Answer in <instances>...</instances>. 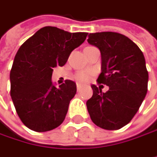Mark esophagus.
Returning a JSON list of instances; mask_svg holds the SVG:
<instances>
[{"label": "esophagus", "instance_id": "obj_1", "mask_svg": "<svg viewBox=\"0 0 157 157\" xmlns=\"http://www.w3.org/2000/svg\"><path fill=\"white\" fill-rule=\"evenodd\" d=\"M81 89H82V86L80 84H77V90H78V91H80Z\"/></svg>", "mask_w": 157, "mask_h": 157}]
</instances>
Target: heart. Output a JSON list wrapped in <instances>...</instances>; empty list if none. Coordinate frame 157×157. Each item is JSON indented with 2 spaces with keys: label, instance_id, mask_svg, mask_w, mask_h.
Here are the masks:
<instances>
[{
  "label": "heart",
  "instance_id": "heart-1",
  "mask_svg": "<svg viewBox=\"0 0 157 157\" xmlns=\"http://www.w3.org/2000/svg\"><path fill=\"white\" fill-rule=\"evenodd\" d=\"M90 76H91V73L89 72V71H80V72L76 74L75 78L78 82H83L84 83V82H87V81L90 80Z\"/></svg>",
  "mask_w": 157,
  "mask_h": 157
}]
</instances>
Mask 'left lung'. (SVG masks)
<instances>
[{
  "instance_id": "left-lung-1",
  "label": "left lung",
  "mask_w": 157,
  "mask_h": 157,
  "mask_svg": "<svg viewBox=\"0 0 157 157\" xmlns=\"http://www.w3.org/2000/svg\"><path fill=\"white\" fill-rule=\"evenodd\" d=\"M88 42L101 54V73L97 82L109 86L107 92L92 85L87 101L91 121L105 130H119L138 112L148 86L143 52L127 36L115 32L90 34Z\"/></svg>"
}]
</instances>
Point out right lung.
Instances as JSON below:
<instances>
[{"label": "right lung", "instance_id": "obj_1", "mask_svg": "<svg viewBox=\"0 0 157 157\" xmlns=\"http://www.w3.org/2000/svg\"><path fill=\"white\" fill-rule=\"evenodd\" d=\"M87 36L45 26L20 46L10 73V93L18 116L27 128L47 132L64 121L77 86L69 79L59 88L53 86V68L63 67Z\"/></svg>", "mask_w": 157, "mask_h": 157}]
</instances>
